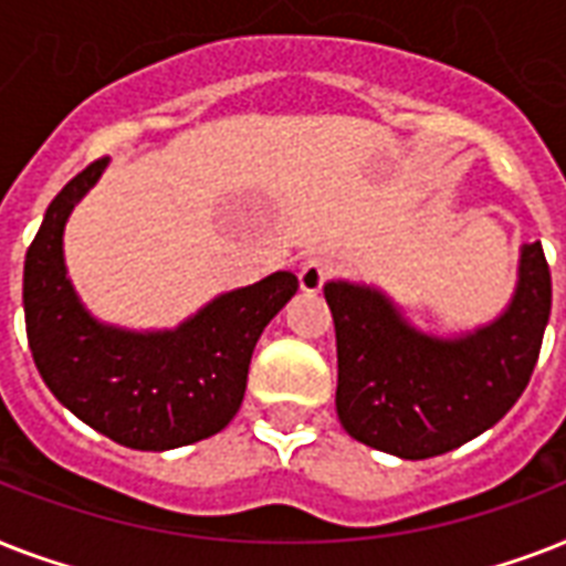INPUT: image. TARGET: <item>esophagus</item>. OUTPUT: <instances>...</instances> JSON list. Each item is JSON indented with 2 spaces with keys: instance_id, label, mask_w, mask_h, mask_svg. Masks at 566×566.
<instances>
[{
  "instance_id": "34e87169",
  "label": "esophagus",
  "mask_w": 566,
  "mask_h": 566,
  "mask_svg": "<svg viewBox=\"0 0 566 566\" xmlns=\"http://www.w3.org/2000/svg\"><path fill=\"white\" fill-rule=\"evenodd\" d=\"M332 275V264H328L326 258L319 255H311L305 258L300 264V287L305 293H317L323 284H326V279Z\"/></svg>"
}]
</instances>
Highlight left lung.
Listing matches in <instances>:
<instances>
[{"instance_id":"left-lung-1","label":"left lung","mask_w":566,"mask_h":566,"mask_svg":"<svg viewBox=\"0 0 566 566\" xmlns=\"http://www.w3.org/2000/svg\"><path fill=\"white\" fill-rule=\"evenodd\" d=\"M337 337V417L349 438L405 458L443 455L505 417L535 370L553 308L541 240L520 247L500 317L455 337L411 326L370 284L328 282Z\"/></svg>"}]
</instances>
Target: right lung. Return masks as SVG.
<instances>
[{
    "label": "right lung",
    "instance_id": "add662e5",
    "mask_svg": "<svg viewBox=\"0 0 566 566\" xmlns=\"http://www.w3.org/2000/svg\"><path fill=\"white\" fill-rule=\"evenodd\" d=\"M108 158L82 170L46 208L22 270L31 355L55 399L119 447L167 452L222 431L247 394L266 323L300 291L291 270L220 293L176 328L135 332L84 308L64 264V226Z\"/></svg>",
    "mask_w": 566,
    "mask_h": 566
}]
</instances>
